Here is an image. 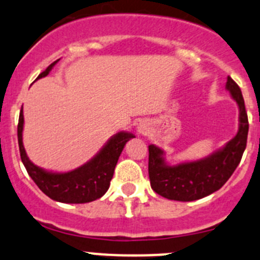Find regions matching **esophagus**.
<instances>
[{
  "label": "esophagus",
  "mask_w": 260,
  "mask_h": 260,
  "mask_svg": "<svg viewBox=\"0 0 260 260\" xmlns=\"http://www.w3.org/2000/svg\"><path fill=\"white\" fill-rule=\"evenodd\" d=\"M146 129H147V128H146L145 124H140V127H138V131H140L141 133H145Z\"/></svg>",
  "instance_id": "esophagus-1"
}]
</instances>
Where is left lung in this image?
Returning <instances> with one entry per match:
<instances>
[{
  "instance_id": "left-lung-1",
  "label": "left lung",
  "mask_w": 260,
  "mask_h": 260,
  "mask_svg": "<svg viewBox=\"0 0 260 260\" xmlns=\"http://www.w3.org/2000/svg\"><path fill=\"white\" fill-rule=\"evenodd\" d=\"M225 88L239 107V129L222 148L205 158L179 165H169L165 152L154 145L148 146V174L154 192L169 200L193 201L210 195L222 187L239 165L246 147L249 123L242 90L228 77Z\"/></svg>"
}]
</instances>
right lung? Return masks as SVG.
I'll list each match as a JSON object with an SVG mask.
<instances>
[{
  "mask_svg": "<svg viewBox=\"0 0 260 260\" xmlns=\"http://www.w3.org/2000/svg\"><path fill=\"white\" fill-rule=\"evenodd\" d=\"M46 68L45 72L38 77H46L57 61ZM23 113L20 112L17 125L18 147L20 156L28 176L34 180L38 187L50 199L64 204H85L102 198L108 191L111 180L113 177L115 165L124 148L125 143L135 136L128 132H118L109 138L103 148L86 164L69 172L46 171L36 166L27 157L22 143Z\"/></svg>",
  "mask_w": 260,
  "mask_h": 260,
  "instance_id": "obj_1",
  "label": "right lung"
}]
</instances>
